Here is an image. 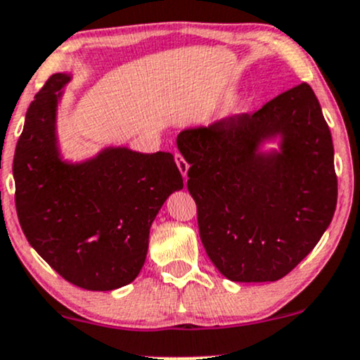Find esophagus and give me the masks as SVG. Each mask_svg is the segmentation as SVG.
I'll list each match as a JSON object with an SVG mask.
<instances>
[{
    "mask_svg": "<svg viewBox=\"0 0 360 360\" xmlns=\"http://www.w3.org/2000/svg\"><path fill=\"white\" fill-rule=\"evenodd\" d=\"M174 159H176V164H177V167H179V171H181V174H183L184 177H188V171H189V164L186 162V159L183 158V155H181L179 153H176L174 154Z\"/></svg>",
    "mask_w": 360,
    "mask_h": 360,
    "instance_id": "esophagus-1",
    "label": "esophagus"
}]
</instances>
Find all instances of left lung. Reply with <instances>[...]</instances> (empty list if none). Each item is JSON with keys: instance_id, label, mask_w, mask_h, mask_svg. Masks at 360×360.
Segmentation results:
<instances>
[{"instance_id": "left-lung-1", "label": "left lung", "mask_w": 360, "mask_h": 360, "mask_svg": "<svg viewBox=\"0 0 360 360\" xmlns=\"http://www.w3.org/2000/svg\"><path fill=\"white\" fill-rule=\"evenodd\" d=\"M281 139L278 151H262ZM202 246L231 281H276L319 243L337 205L330 129L310 85L280 94L253 115L186 129Z\"/></svg>"}]
</instances>
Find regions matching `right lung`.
I'll list each match as a JSON object with an SVG mask.
<instances>
[{
    "label": "right lung",
    "instance_id": "add662e5",
    "mask_svg": "<svg viewBox=\"0 0 360 360\" xmlns=\"http://www.w3.org/2000/svg\"><path fill=\"white\" fill-rule=\"evenodd\" d=\"M70 73H55L30 103L13 159L16 213L28 243L77 287L109 292L136 280L149 229L169 194L183 189L171 153L105 147L63 161L56 109Z\"/></svg>",
    "mask_w": 360,
    "mask_h": 360
}]
</instances>
